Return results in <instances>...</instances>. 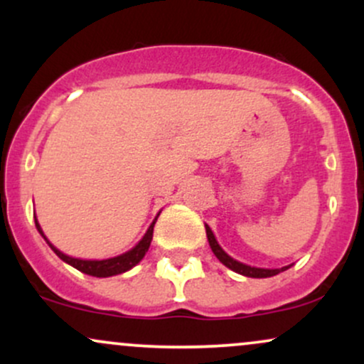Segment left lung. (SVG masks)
<instances>
[{
	"instance_id": "8db88e82",
	"label": "left lung",
	"mask_w": 364,
	"mask_h": 364,
	"mask_svg": "<svg viewBox=\"0 0 364 364\" xmlns=\"http://www.w3.org/2000/svg\"><path fill=\"white\" fill-rule=\"evenodd\" d=\"M205 231H207V240H208V245H210L212 252L217 258H219L220 263H224L228 269L235 270V272L241 274V275H246V277H255V279H263V277H272V275H277L284 272V270L289 269L291 265L287 267H282V269H258V267H252V265H245V263L235 260V258L229 257L228 253L224 252L223 248H220L219 243H217L214 232H212V229L205 225Z\"/></svg>"
}]
</instances>
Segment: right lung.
Listing matches in <instances>:
<instances>
[{
    "label": "right lung",
    "mask_w": 364,
    "mask_h": 364,
    "mask_svg": "<svg viewBox=\"0 0 364 364\" xmlns=\"http://www.w3.org/2000/svg\"><path fill=\"white\" fill-rule=\"evenodd\" d=\"M159 217V214H157ZM157 217L154 219V223L150 224V228L147 229V232H145V236L141 237V240L139 241V245L133 246L132 250L127 253L119 255V257H114V258H107V260H82V258H73V257H68V255L61 253L60 250L54 248V246L49 243L48 237L44 236L43 229H41L39 223H37L36 215V228L37 231L43 235V237L46 241H48V245L51 246V250L54 253L58 255V257L61 258L63 262H66L68 265L75 267L77 270H80V272L83 274H89V275H94V277H111V275H118V274H123L127 272V270L133 269V267L139 263L141 258L145 257V253L149 252V246H150V241H152V235H154V224H156Z\"/></svg>",
    "instance_id": "right-lung-1"
}]
</instances>
